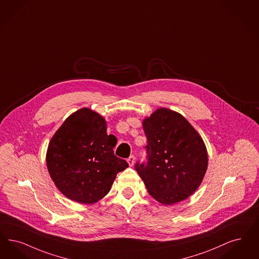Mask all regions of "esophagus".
Returning a JSON list of instances; mask_svg holds the SVG:
<instances>
[{
  "label": "esophagus",
  "instance_id": "34e87169",
  "mask_svg": "<svg viewBox=\"0 0 259 259\" xmlns=\"http://www.w3.org/2000/svg\"><path fill=\"white\" fill-rule=\"evenodd\" d=\"M127 162H128V164H129V166H133L135 163V157L134 155H130L129 156V158L127 159Z\"/></svg>",
  "mask_w": 259,
  "mask_h": 259
}]
</instances>
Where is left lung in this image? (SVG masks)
Returning <instances> with one entry per match:
<instances>
[{
  "mask_svg": "<svg viewBox=\"0 0 259 259\" xmlns=\"http://www.w3.org/2000/svg\"><path fill=\"white\" fill-rule=\"evenodd\" d=\"M146 161L135 169L149 195L163 204L190 197L206 172V147L194 127L181 114L159 109L143 123Z\"/></svg>",
  "mask_w": 259,
  "mask_h": 259,
  "instance_id": "8db88e82",
  "label": "left lung"
}]
</instances>
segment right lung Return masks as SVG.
<instances>
[{
    "mask_svg": "<svg viewBox=\"0 0 259 259\" xmlns=\"http://www.w3.org/2000/svg\"><path fill=\"white\" fill-rule=\"evenodd\" d=\"M114 145L100 114L83 108L68 116L53 136L46 156L57 188L83 204L103 198L116 175L128 166L114 155Z\"/></svg>",
    "mask_w": 259,
    "mask_h": 259,
    "instance_id": "right-lung-1",
    "label": "right lung"
}]
</instances>
